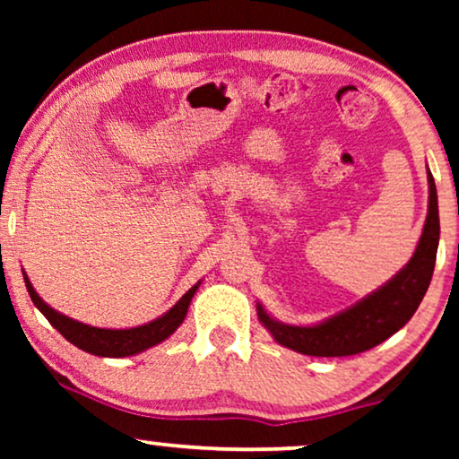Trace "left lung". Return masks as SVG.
I'll list each match as a JSON object with an SVG mask.
<instances>
[{
	"label": "left lung",
	"instance_id": "8db88e82",
	"mask_svg": "<svg viewBox=\"0 0 459 459\" xmlns=\"http://www.w3.org/2000/svg\"><path fill=\"white\" fill-rule=\"evenodd\" d=\"M429 178V212L411 259L386 284L357 300L349 309L313 325H292L275 319L256 303V316L281 347L313 357H347L385 342L410 322L429 290L438 248V198L432 173Z\"/></svg>",
	"mask_w": 459,
	"mask_h": 459
}]
</instances>
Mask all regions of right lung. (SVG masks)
Wrapping results in <instances>:
<instances>
[{"instance_id":"1","label":"right lung","mask_w":459,"mask_h":459,"mask_svg":"<svg viewBox=\"0 0 459 459\" xmlns=\"http://www.w3.org/2000/svg\"><path fill=\"white\" fill-rule=\"evenodd\" d=\"M22 278H24V284H27L30 300H33L37 309L48 317V322L52 324L68 342H73L74 347H79L81 351H85V353H91L98 357H131V355L142 353V351H146L150 347H156V344H160L162 341H167V338L171 336L181 324H184L187 307H190L194 294H196L200 281H203V280L196 281V284H194L190 290H187L184 297L171 307V309L162 313L160 317L152 319V322L135 325V328L115 330V328H96V325L77 322V319L56 311L54 307H49L46 300L37 294L33 284H30L29 275L24 272H22Z\"/></svg>"}]
</instances>
